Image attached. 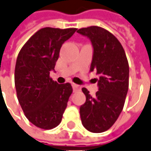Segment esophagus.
Instances as JSON below:
<instances>
[{"instance_id": "1", "label": "esophagus", "mask_w": 151, "mask_h": 151, "mask_svg": "<svg viewBox=\"0 0 151 151\" xmlns=\"http://www.w3.org/2000/svg\"><path fill=\"white\" fill-rule=\"evenodd\" d=\"M72 87H73L74 91H79V90H81V86H79L76 84L72 83Z\"/></svg>"}]
</instances>
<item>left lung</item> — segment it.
Returning <instances> with one entry per match:
<instances>
[{
    "instance_id": "1",
    "label": "left lung",
    "mask_w": 151,
    "mask_h": 151,
    "mask_svg": "<svg viewBox=\"0 0 151 151\" xmlns=\"http://www.w3.org/2000/svg\"><path fill=\"white\" fill-rule=\"evenodd\" d=\"M90 39L93 47L89 71L95 70L99 78V91L94 96L86 88L82 91L86 97L81 106L83 126L93 133L104 132L115 123L122 111L129 87V65L125 51L113 34L99 26L77 30Z\"/></svg>"
}]
</instances>
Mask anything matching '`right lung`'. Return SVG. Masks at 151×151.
I'll use <instances>...</instances> for the list:
<instances>
[{"instance_id": "right-lung-1", "label": "right lung", "mask_w": 151, "mask_h": 151, "mask_svg": "<svg viewBox=\"0 0 151 151\" xmlns=\"http://www.w3.org/2000/svg\"><path fill=\"white\" fill-rule=\"evenodd\" d=\"M76 28L46 27L37 31L19 51L14 69L19 103L28 120L41 129L58 127L72 93L70 83L58 84L50 77L62 45Z\"/></svg>"}]
</instances>
